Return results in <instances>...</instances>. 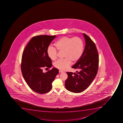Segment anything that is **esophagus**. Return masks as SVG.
<instances>
[{"label": "esophagus", "mask_w": 123, "mask_h": 123, "mask_svg": "<svg viewBox=\"0 0 123 123\" xmlns=\"http://www.w3.org/2000/svg\"><path fill=\"white\" fill-rule=\"evenodd\" d=\"M59 73H63V71H61V70H59Z\"/></svg>", "instance_id": "34e87169"}]
</instances>
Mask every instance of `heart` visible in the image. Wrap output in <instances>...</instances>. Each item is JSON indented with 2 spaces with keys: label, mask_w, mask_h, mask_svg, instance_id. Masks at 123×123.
Returning a JSON list of instances; mask_svg holds the SVG:
<instances>
[{
  "label": "heart",
  "mask_w": 123,
  "mask_h": 123,
  "mask_svg": "<svg viewBox=\"0 0 123 123\" xmlns=\"http://www.w3.org/2000/svg\"><path fill=\"white\" fill-rule=\"evenodd\" d=\"M55 48L51 46L48 47V56L50 59L54 61L58 57L57 50L64 51L65 58L57 60L54 64L56 68L64 71L67 69L71 66L72 61L77 62L79 61L84 52V43L79 37H62L55 42Z\"/></svg>",
  "instance_id": "b5f03b06"
}]
</instances>
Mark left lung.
Listing matches in <instances>:
<instances>
[{"mask_svg": "<svg viewBox=\"0 0 123 123\" xmlns=\"http://www.w3.org/2000/svg\"><path fill=\"white\" fill-rule=\"evenodd\" d=\"M85 46L80 59L72 68L79 70L77 73L67 72L68 78L65 81V87L69 91L79 93L84 91L90 85L96 77L98 68V55L95 43L87 35L83 33Z\"/></svg>", "mask_w": 123, "mask_h": 123, "instance_id": "obj_1", "label": "left lung"}]
</instances>
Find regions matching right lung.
Here are the masks:
<instances>
[{
    "label": "right lung",
    "instance_id": "1",
    "mask_svg": "<svg viewBox=\"0 0 123 123\" xmlns=\"http://www.w3.org/2000/svg\"><path fill=\"white\" fill-rule=\"evenodd\" d=\"M56 36L38 35L32 38L22 53L21 69L28 86L34 92L46 93L52 89V83L58 70L56 68L43 72L45 68H50L52 61L47 53L48 48Z\"/></svg>",
    "mask_w": 123,
    "mask_h": 123
}]
</instances>
